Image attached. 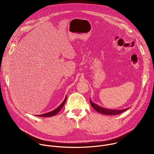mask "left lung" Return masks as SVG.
Here are the masks:
<instances>
[{"label":"left lung","mask_w":154,"mask_h":154,"mask_svg":"<svg viewBox=\"0 0 154 154\" xmlns=\"http://www.w3.org/2000/svg\"><path fill=\"white\" fill-rule=\"evenodd\" d=\"M90 103L91 105L92 106V107L95 109L96 111H97V112L103 114V115H119L121 114L123 112H124L125 111H126L127 109H128L129 108H127L125 109H108V108H103L102 106H100L99 105H98L97 104L94 103L91 98L90 99Z\"/></svg>","instance_id":"8db88e82"}]
</instances>
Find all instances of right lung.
<instances>
[{
  "instance_id": "right-lung-1",
  "label": "right lung",
  "mask_w": 154,
  "mask_h": 154,
  "mask_svg": "<svg viewBox=\"0 0 154 154\" xmlns=\"http://www.w3.org/2000/svg\"><path fill=\"white\" fill-rule=\"evenodd\" d=\"M67 99V96H66L64 100L63 101V102L57 107L55 109H54L53 111H51L50 112L45 113V114H42V115H36V116H39V117H51V116H54L55 115H57L60 111V109L63 108V106H64L66 101Z\"/></svg>"
}]
</instances>
